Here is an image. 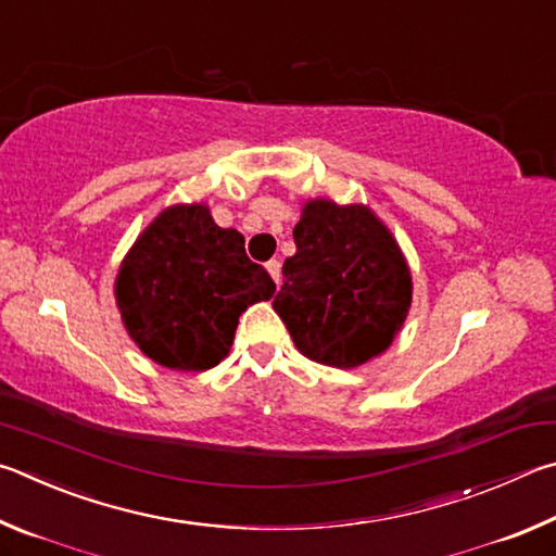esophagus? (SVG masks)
I'll list each match as a JSON object with an SVG mask.
<instances>
[{"instance_id":"esophagus-1","label":"esophagus","mask_w":556,"mask_h":556,"mask_svg":"<svg viewBox=\"0 0 556 556\" xmlns=\"http://www.w3.org/2000/svg\"><path fill=\"white\" fill-rule=\"evenodd\" d=\"M266 268H268V273H270V278L276 280V286H280V261L270 258V261L266 263Z\"/></svg>"}]
</instances>
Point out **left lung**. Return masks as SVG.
<instances>
[{
	"label": "left lung",
	"mask_w": 556,
	"mask_h": 556,
	"mask_svg": "<svg viewBox=\"0 0 556 556\" xmlns=\"http://www.w3.org/2000/svg\"><path fill=\"white\" fill-rule=\"evenodd\" d=\"M273 309L309 362L358 368L381 356L405 325L413 273L391 229L366 204L315 198L293 229Z\"/></svg>",
	"instance_id": "obj_1"
}]
</instances>
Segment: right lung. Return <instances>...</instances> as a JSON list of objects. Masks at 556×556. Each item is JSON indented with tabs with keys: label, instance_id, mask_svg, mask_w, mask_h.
<instances>
[{
	"label": "right lung",
	"instance_id": "1",
	"mask_svg": "<svg viewBox=\"0 0 556 556\" xmlns=\"http://www.w3.org/2000/svg\"><path fill=\"white\" fill-rule=\"evenodd\" d=\"M276 283L249 261L237 229L204 202L170 204L126 251L114 298L134 344L173 371H207L229 354L241 313Z\"/></svg>",
	"mask_w": 556,
	"mask_h": 556
}]
</instances>
